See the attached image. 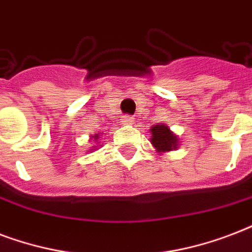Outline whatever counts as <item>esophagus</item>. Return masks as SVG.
<instances>
[{
	"mask_svg": "<svg viewBox=\"0 0 252 252\" xmlns=\"http://www.w3.org/2000/svg\"><path fill=\"white\" fill-rule=\"evenodd\" d=\"M122 122H124L125 125H130L134 122V118H132L131 116H125L124 118H122Z\"/></svg>",
	"mask_w": 252,
	"mask_h": 252,
	"instance_id": "esophagus-1",
	"label": "esophagus"
}]
</instances>
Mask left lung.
I'll return each instance as SVG.
<instances>
[{
  "label": "left lung",
  "mask_w": 252,
  "mask_h": 252,
  "mask_svg": "<svg viewBox=\"0 0 252 252\" xmlns=\"http://www.w3.org/2000/svg\"><path fill=\"white\" fill-rule=\"evenodd\" d=\"M150 131L153 134L151 143L159 153L171 151L177 147L176 135H173V132L165 125H157L150 128Z\"/></svg>",
  "instance_id": "obj_1"
}]
</instances>
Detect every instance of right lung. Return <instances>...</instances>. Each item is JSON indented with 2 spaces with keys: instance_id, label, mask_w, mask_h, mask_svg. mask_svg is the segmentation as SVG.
I'll return each mask as SVG.
<instances>
[{
  "instance_id": "right-lung-1",
  "label": "right lung",
  "mask_w": 252,
  "mask_h": 252,
  "mask_svg": "<svg viewBox=\"0 0 252 252\" xmlns=\"http://www.w3.org/2000/svg\"><path fill=\"white\" fill-rule=\"evenodd\" d=\"M93 138H94V139H98V135H97V134H95V135L93 136Z\"/></svg>"
}]
</instances>
